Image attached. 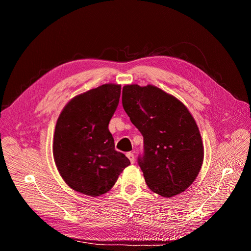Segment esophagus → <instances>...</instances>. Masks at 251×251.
Masks as SVG:
<instances>
[{
    "mask_svg": "<svg viewBox=\"0 0 251 251\" xmlns=\"http://www.w3.org/2000/svg\"><path fill=\"white\" fill-rule=\"evenodd\" d=\"M126 155H127V157L129 158V160H130V163L133 164V163H134V154H133V153H132V152H128Z\"/></svg>",
    "mask_w": 251,
    "mask_h": 251,
    "instance_id": "esophagus-1",
    "label": "esophagus"
}]
</instances>
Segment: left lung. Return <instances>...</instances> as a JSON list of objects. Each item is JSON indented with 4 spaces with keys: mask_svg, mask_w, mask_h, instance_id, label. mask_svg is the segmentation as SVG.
I'll use <instances>...</instances> for the list:
<instances>
[{
    "mask_svg": "<svg viewBox=\"0 0 251 251\" xmlns=\"http://www.w3.org/2000/svg\"><path fill=\"white\" fill-rule=\"evenodd\" d=\"M124 110L144 136L137 163L151 191L170 198L196 179L204 151L195 120L174 96L154 85H125Z\"/></svg>",
    "mask_w": 251,
    "mask_h": 251,
    "instance_id": "obj_1",
    "label": "left lung"
}]
</instances>
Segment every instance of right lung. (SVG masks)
Here are the masks:
<instances>
[{
  "instance_id": "right-lung-1",
  "label": "right lung",
  "mask_w": 251,
  "mask_h": 251,
  "mask_svg": "<svg viewBox=\"0 0 251 251\" xmlns=\"http://www.w3.org/2000/svg\"><path fill=\"white\" fill-rule=\"evenodd\" d=\"M121 85L108 83L74 97L55 126L53 156L70 188L96 197L107 193L130 165L116 151L108 124L118 107Z\"/></svg>"
}]
</instances>
